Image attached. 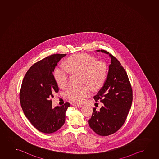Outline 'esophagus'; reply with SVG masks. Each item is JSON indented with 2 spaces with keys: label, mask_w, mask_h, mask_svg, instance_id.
Masks as SVG:
<instances>
[{
  "label": "esophagus",
  "mask_w": 159,
  "mask_h": 159,
  "mask_svg": "<svg viewBox=\"0 0 159 159\" xmlns=\"http://www.w3.org/2000/svg\"><path fill=\"white\" fill-rule=\"evenodd\" d=\"M73 106H76V107H81L83 105H81V104H76V103H73Z\"/></svg>",
  "instance_id": "34e87169"
}]
</instances>
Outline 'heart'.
Wrapping results in <instances>:
<instances>
[{"label": "heart", "instance_id": "obj_1", "mask_svg": "<svg viewBox=\"0 0 159 159\" xmlns=\"http://www.w3.org/2000/svg\"><path fill=\"white\" fill-rule=\"evenodd\" d=\"M69 73L81 75V83L84 85L69 88L65 96L74 102L81 103L91 95L90 87L93 90L102 87L107 79V68L105 63L98 61L94 57L88 54H76L66 60L65 67L61 66L55 69L54 78L60 88L66 87Z\"/></svg>", "mask_w": 159, "mask_h": 159}]
</instances>
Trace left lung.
Returning <instances> with one entry per match:
<instances>
[{
	"instance_id": "obj_1",
	"label": "left lung",
	"mask_w": 159,
	"mask_h": 159,
	"mask_svg": "<svg viewBox=\"0 0 159 159\" xmlns=\"http://www.w3.org/2000/svg\"><path fill=\"white\" fill-rule=\"evenodd\" d=\"M97 52L109 54L111 59L105 83L93 98L96 102L102 103V106L98 111L93 108L88 123L96 134L107 136L117 132L125 123L132 106L133 91L127 73L117 59L105 50Z\"/></svg>"
}]
</instances>
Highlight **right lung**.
<instances>
[{
    "label": "right lung",
    "mask_w": 159,
    "mask_h": 159,
    "mask_svg": "<svg viewBox=\"0 0 159 159\" xmlns=\"http://www.w3.org/2000/svg\"><path fill=\"white\" fill-rule=\"evenodd\" d=\"M66 54L47 57L30 67L22 80L20 101L25 116L41 132L50 134L60 129L65 123L66 112L70 103L52 108L51 98L58 92L53 72L59 61Z\"/></svg>",
    "instance_id": "1"
}]
</instances>
